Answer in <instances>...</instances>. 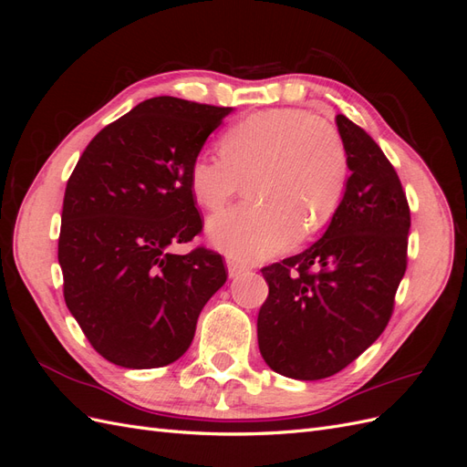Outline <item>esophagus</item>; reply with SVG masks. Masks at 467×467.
<instances>
[{
  "instance_id": "esophagus-1",
  "label": "esophagus",
  "mask_w": 467,
  "mask_h": 467,
  "mask_svg": "<svg viewBox=\"0 0 467 467\" xmlns=\"http://www.w3.org/2000/svg\"><path fill=\"white\" fill-rule=\"evenodd\" d=\"M225 265H228V275H230V278H237V276H242L247 268L244 266V265H239L237 261H232V259H228L225 261Z\"/></svg>"
}]
</instances>
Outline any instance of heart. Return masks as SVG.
I'll return each instance as SVG.
<instances>
[{
	"instance_id": "heart-1",
	"label": "heart",
	"mask_w": 467,
	"mask_h": 467,
	"mask_svg": "<svg viewBox=\"0 0 467 467\" xmlns=\"http://www.w3.org/2000/svg\"><path fill=\"white\" fill-rule=\"evenodd\" d=\"M222 155L199 153L189 167L194 201L218 210L249 182L257 204H242L208 222V237L225 255L253 263L273 257L327 223L343 201L348 153L335 126L304 109H268L235 122L220 140Z\"/></svg>"
}]
</instances>
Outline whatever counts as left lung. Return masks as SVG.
<instances>
[{
    "mask_svg": "<svg viewBox=\"0 0 467 467\" xmlns=\"http://www.w3.org/2000/svg\"><path fill=\"white\" fill-rule=\"evenodd\" d=\"M350 177L327 230L298 255L263 266L259 350L294 379L341 372L384 333L407 268L411 212L393 165L360 126L337 115Z\"/></svg>",
    "mask_w": 467,
    "mask_h": 467,
    "instance_id": "8db88e82",
    "label": "left lung"
}]
</instances>
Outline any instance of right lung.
I'll list each match as a JSON object with an SVG mask.
<instances>
[{"label":"right lung","instance_id":"right-lung-1","mask_svg":"<svg viewBox=\"0 0 467 467\" xmlns=\"http://www.w3.org/2000/svg\"><path fill=\"white\" fill-rule=\"evenodd\" d=\"M232 110L148 99L105 126L67 179L64 300L91 347L122 368H160L185 355L204 304L228 278L220 253L169 247L202 232L189 167Z\"/></svg>","mask_w":467,"mask_h":467}]
</instances>
